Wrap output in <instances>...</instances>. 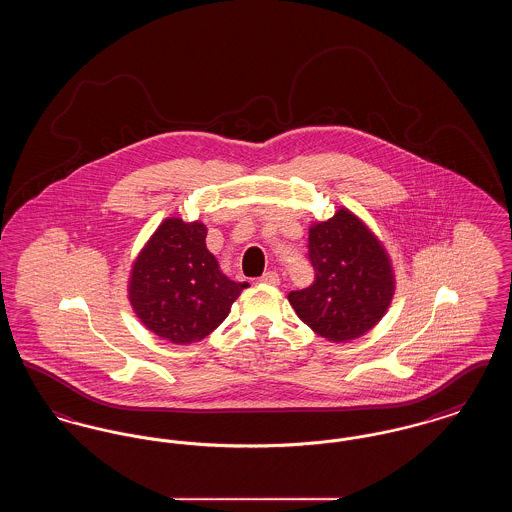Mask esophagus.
Returning a JSON list of instances; mask_svg holds the SVG:
<instances>
[{
  "label": "esophagus",
  "mask_w": 512,
  "mask_h": 512,
  "mask_svg": "<svg viewBox=\"0 0 512 512\" xmlns=\"http://www.w3.org/2000/svg\"><path fill=\"white\" fill-rule=\"evenodd\" d=\"M261 284H267V286H278L280 284V276L274 272V270H268L261 278H259Z\"/></svg>",
  "instance_id": "1"
}]
</instances>
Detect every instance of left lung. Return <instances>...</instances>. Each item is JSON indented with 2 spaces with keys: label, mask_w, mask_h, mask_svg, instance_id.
<instances>
[{
  "label": "left lung",
  "mask_w": 512,
  "mask_h": 512,
  "mask_svg": "<svg viewBox=\"0 0 512 512\" xmlns=\"http://www.w3.org/2000/svg\"><path fill=\"white\" fill-rule=\"evenodd\" d=\"M309 261L315 282L288 301L318 336L357 340L386 315L395 292L390 255L349 209L309 228Z\"/></svg>",
  "instance_id": "left-lung-1"
}]
</instances>
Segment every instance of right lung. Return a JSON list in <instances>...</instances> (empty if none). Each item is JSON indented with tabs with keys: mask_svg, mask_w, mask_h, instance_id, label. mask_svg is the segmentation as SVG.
Returning <instances> with one entry per match:
<instances>
[{
	"mask_svg": "<svg viewBox=\"0 0 512 512\" xmlns=\"http://www.w3.org/2000/svg\"><path fill=\"white\" fill-rule=\"evenodd\" d=\"M199 220L165 219L136 257L128 299L147 330L176 345L209 336L247 288L222 274Z\"/></svg>",
	"mask_w": 512,
	"mask_h": 512,
	"instance_id": "obj_1",
	"label": "right lung"
}]
</instances>
